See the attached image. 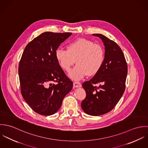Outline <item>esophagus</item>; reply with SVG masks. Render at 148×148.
<instances>
[{
	"instance_id": "obj_1",
	"label": "esophagus",
	"mask_w": 148,
	"mask_h": 148,
	"mask_svg": "<svg viewBox=\"0 0 148 148\" xmlns=\"http://www.w3.org/2000/svg\"><path fill=\"white\" fill-rule=\"evenodd\" d=\"M73 86L76 88H79V87L82 86V84L80 83H79L78 82H75L73 83Z\"/></svg>"
}]
</instances>
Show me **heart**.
I'll use <instances>...</instances> for the list:
<instances>
[{"label": "heart", "instance_id": "obj_1", "mask_svg": "<svg viewBox=\"0 0 148 148\" xmlns=\"http://www.w3.org/2000/svg\"><path fill=\"white\" fill-rule=\"evenodd\" d=\"M56 60L61 68L68 72L75 64H77L69 73L73 80H78L87 75L93 76L101 69L104 62V51L99 44L81 38L69 42L67 49L58 48L55 53Z\"/></svg>", "mask_w": 148, "mask_h": 148}]
</instances>
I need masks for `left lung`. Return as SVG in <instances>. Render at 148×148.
I'll return each mask as SVG.
<instances>
[{"label":"left lung","instance_id":"1","mask_svg":"<svg viewBox=\"0 0 148 148\" xmlns=\"http://www.w3.org/2000/svg\"><path fill=\"white\" fill-rule=\"evenodd\" d=\"M92 35L100 38L104 43V62L99 72L82 85L86 97L81 106L88 114L100 116L112 110L123 95L127 66L124 55L116 42L102 34ZM96 84L99 85L97 87Z\"/></svg>","mask_w":148,"mask_h":148}]
</instances>
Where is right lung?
<instances>
[{"mask_svg":"<svg viewBox=\"0 0 148 148\" xmlns=\"http://www.w3.org/2000/svg\"><path fill=\"white\" fill-rule=\"evenodd\" d=\"M71 35V32H44L29 42L22 54L18 70L21 95L39 114L55 113L72 89V82L64 73L55 56L60 44Z\"/></svg>","mask_w":148,"mask_h":148,"instance_id":"right-lung-1","label":"right lung"}]
</instances>
